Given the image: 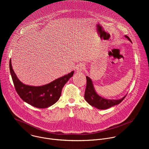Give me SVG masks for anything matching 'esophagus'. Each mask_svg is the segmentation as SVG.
<instances>
[{
    "mask_svg": "<svg viewBox=\"0 0 149 149\" xmlns=\"http://www.w3.org/2000/svg\"><path fill=\"white\" fill-rule=\"evenodd\" d=\"M84 64H83V63H79V64H78L76 67V72L77 73H79V72H81L84 69Z\"/></svg>",
    "mask_w": 149,
    "mask_h": 149,
    "instance_id": "1",
    "label": "esophagus"
}]
</instances>
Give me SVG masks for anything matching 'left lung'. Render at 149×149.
<instances>
[{"label":"left lung","mask_w":149,"mask_h":149,"mask_svg":"<svg viewBox=\"0 0 149 149\" xmlns=\"http://www.w3.org/2000/svg\"><path fill=\"white\" fill-rule=\"evenodd\" d=\"M124 37L132 43V40L128 36L124 35ZM86 78L87 86L86 91H85L84 98L92 107L100 110L107 109L113 107L114 105L119 104L126 97L125 95L124 97L118 100H111L102 97L99 95L95 91L92 79L88 76H86Z\"/></svg>","instance_id":"1"}]
</instances>
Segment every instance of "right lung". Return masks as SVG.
Wrapping results in <instances>:
<instances>
[{
    "label": "right lung",
    "mask_w": 149,
    "mask_h": 149,
    "mask_svg": "<svg viewBox=\"0 0 149 149\" xmlns=\"http://www.w3.org/2000/svg\"><path fill=\"white\" fill-rule=\"evenodd\" d=\"M9 68L18 95L26 103L39 109L48 108L56 102L61 97L63 87L74 73L72 71L47 84L32 86L22 83L18 79L12 68L11 59L9 62Z\"/></svg>",
    "instance_id": "1"
}]
</instances>
